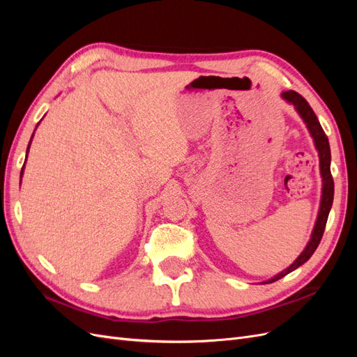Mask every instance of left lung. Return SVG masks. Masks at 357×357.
<instances>
[{"mask_svg": "<svg viewBox=\"0 0 357 357\" xmlns=\"http://www.w3.org/2000/svg\"><path fill=\"white\" fill-rule=\"evenodd\" d=\"M282 98L291 104L295 107V110L298 112V114L301 116L302 121H304L308 132L314 142L316 150L319 152V160H320V176H321V199H320V208H319V214L317 219L314 223V228H312L310 241L307 243L305 248L302 250V253L296 257V261L291 264L290 266H287L286 269H283L282 273H278L277 275H274L273 278L266 280L262 284H268V283H274L277 280L283 278L284 275H287L289 273L295 271L296 268H299L301 265H304L308 259L312 256V253L316 252V248L321 240L323 232H325V226L328 222V215L329 211L332 208V202H333V178L331 174V147H329V142L328 137L323 131V128L320 126V122L317 116L312 112V109L310 107V104L302 98V96L295 92V91H287L282 93Z\"/></svg>", "mask_w": 357, "mask_h": 357, "instance_id": "left-lung-1", "label": "left lung"}]
</instances>
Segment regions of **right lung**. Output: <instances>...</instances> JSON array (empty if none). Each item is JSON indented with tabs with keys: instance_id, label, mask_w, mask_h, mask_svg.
I'll use <instances>...</instances> for the list:
<instances>
[{
	"instance_id": "1",
	"label": "right lung",
	"mask_w": 357,
	"mask_h": 357,
	"mask_svg": "<svg viewBox=\"0 0 357 357\" xmlns=\"http://www.w3.org/2000/svg\"><path fill=\"white\" fill-rule=\"evenodd\" d=\"M32 137H34V134H32ZM32 137H31V139H29V144H28V149H26V158H28V152H29V147H31ZM24 168H25V164H24ZM24 168H22V171H20V178H22V174H24Z\"/></svg>"
}]
</instances>
